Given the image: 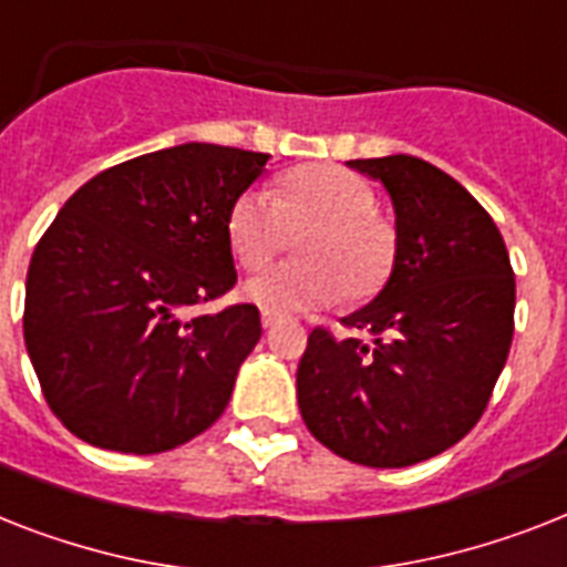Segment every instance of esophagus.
Listing matches in <instances>:
<instances>
[{
	"label": "esophagus",
	"mask_w": 567,
	"mask_h": 567,
	"mask_svg": "<svg viewBox=\"0 0 567 567\" xmlns=\"http://www.w3.org/2000/svg\"><path fill=\"white\" fill-rule=\"evenodd\" d=\"M276 320H279V317H276V315H270V311H261V326H265V329L276 326Z\"/></svg>",
	"instance_id": "obj_1"
}]
</instances>
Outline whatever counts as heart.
<instances>
[{
	"label": "heart",
	"mask_w": 567,
	"mask_h": 567,
	"mask_svg": "<svg viewBox=\"0 0 567 567\" xmlns=\"http://www.w3.org/2000/svg\"><path fill=\"white\" fill-rule=\"evenodd\" d=\"M375 188L343 165H306L276 186L247 188L227 212V244L247 270L265 268L302 238V265H282L252 276L244 297L270 315H299L347 302H367L395 268V229L381 218Z\"/></svg>",
	"instance_id": "obj_1"
}]
</instances>
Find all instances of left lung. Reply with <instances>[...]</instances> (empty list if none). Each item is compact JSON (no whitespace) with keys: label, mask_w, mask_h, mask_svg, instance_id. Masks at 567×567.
<instances>
[{"label":"left lung","mask_w":567,"mask_h":567,"mask_svg":"<svg viewBox=\"0 0 567 567\" xmlns=\"http://www.w3.org/2000/svg\"><path fill=\"white\" fill-rule=\"evenodd\" d=\"M388 188L395 268L370 306L317 326L299 358L308 431L338 457L402 468L477 425L513 343L515 276L489 212L419 156L349 159Z\"/></svg>","instance_id":"1"}]
</instances>
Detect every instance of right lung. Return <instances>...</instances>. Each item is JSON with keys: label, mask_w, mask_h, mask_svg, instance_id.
<instances>
[{"label": "right lung", "mask_w": 567, "mask_h": 567, "mask_svg": "<svg viewBox=\"0 0 567 567\" xmlns=\"http://www.w3.org/2000/svg\"><path fill=\"white\" fill-rule=\"evenodd\" d=\"M268 154L186 142L118 163L37 241L22 331L45 402L90 445L159 454L224 413L256 306L183 317L236 285L227 212Z\"/></svg>", "instance_id": "obj_1"}]
</instances>
